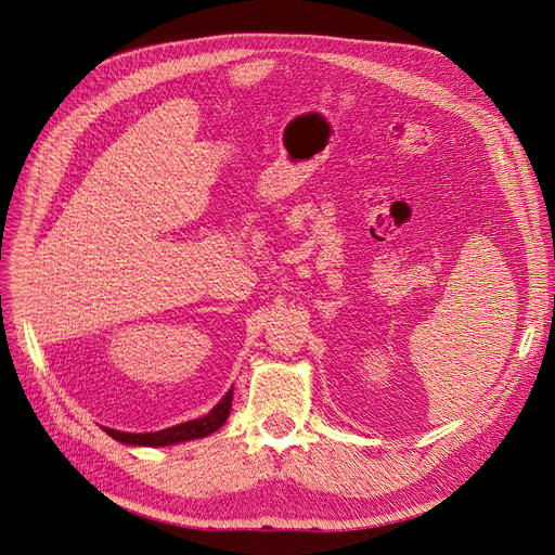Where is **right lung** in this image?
I'll list each match as a JSON object with an SVG mask.
<instances>
[{"mask_svg": "<svg viewBox=\"0 0 555 555\" xmlns=\"http://www.w3.org/2000/svg\"><path fill=\"white\" fill-rule=\"evenodd\" d=\"M231 398H233V389H229L227 396L217 402V405L206 416L192 418V422H184V424L155 430V433H125V430H115V428H106V426H102V428L111 435L113 440L129 444V447H171V444H180L188 440L206 438V435L220 430L229 418Z\"/></svg>", "mask_w": 555, "mask_h": 555, "instance_id": "add662e5", "label": "right lung"}]
</instances>
